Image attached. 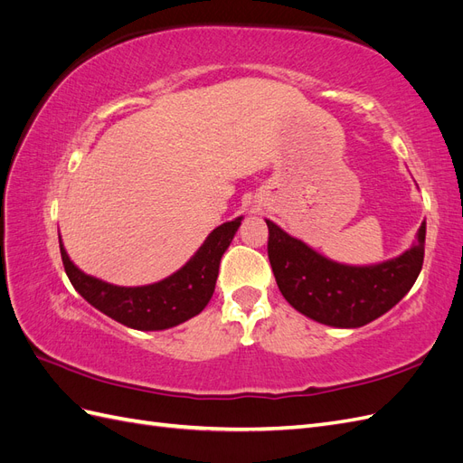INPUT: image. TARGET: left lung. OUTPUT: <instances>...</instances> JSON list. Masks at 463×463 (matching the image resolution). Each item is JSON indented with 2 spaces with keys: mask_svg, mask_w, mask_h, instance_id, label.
Returning <instances> with one entry per match:
<instances>
[{
  "mask_svg": "<svg viewBox=\"0 0 463 463\" xmlns=\"http://www.w3.org/2000/svg\"><path fill=\"white\" fill-rule=\"evenodd\" d=\"M269 226V259L286 301L301 315L335 328H359L390 311L411 289L423 269L425 223L417 241L396 259L347 266L318 255L309 245Z\"/></svg>",
  "mask_w": 463,
  "mask_h": 463,
  "instance_id": "left-lung-1",
  "label": "left lung"
}]
</instances>
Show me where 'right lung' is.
<instances>
[{"instance_id":"add662e5","label":"right lung","mask_w":463,"mask_h":463,"mask_svg":"<svg viewBox=\"0 0 463 463\" xmlns=\"http://www.w3.org/2000/svg\"><path fill=\"white\" fill-rule=\"evenodd\" d=\"M241 218L222 223L210 233L191 260L162 282L123 288L79 270L60 241L69 282L98 311L135 330H165L199 315L216 288L220 259L230 247Z\"/></svg>"}]
</instances>
